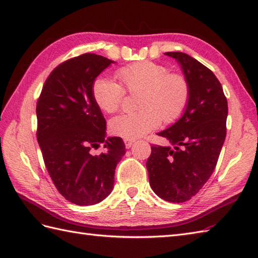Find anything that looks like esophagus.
<instances>
[{
    "label": "esophagus",
    "instance_id": "obj_1",
    "mask_svg": "<svg viewBox=\"0 0 258 258\" xmlns=\"http://www.w3.org/2000/svg\"><path fill=\"white\" fill-rule=\"evenodd\" d=\"M133 143H134L133 140H128V139H125V140H124V144H125L126 149H130V147L133 145Z\"/></svg>",
    "mask_w": 258,
    "mask_h": 258
}]
</instances>
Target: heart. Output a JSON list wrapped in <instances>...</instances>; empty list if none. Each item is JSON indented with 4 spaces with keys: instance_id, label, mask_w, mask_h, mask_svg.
<instances>
[{
    "instance_id": "obj_1",
    "label": "heart",
    "mask_w": 258,
    "mask_h": 258,
    "mask_svg": "<svg viewBox=\"0 0 258 258\" xmlns=\"http://www.w3.org/2000/svg\"><path fill=\"white\" fill-rule=\"evenodd\" d=\"M120 84L105 76L93 82L92 95L103 112L112 114L122 105L126 90L139 93V111L111 119L109 131L123 139L135 140L157 128L163 119L172 124L182 116L188 105L190 87L187 80L177 73H169L164 65L151 61L130 64L116 71Z\"/></svg>"
}]
</instances>
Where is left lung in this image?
<instances>
[{
	"label": "left lung",
	"instance_id": "8db88e82",
	"mask_svg": "<svg viewBox=\"0 0 258 258\" xmlns=\"http://www.w3.org/2000/svg\"><path fill=\"white\" fill-rule=\"evenodd\" d=\"M165 55L180 65L190 96L182 117L157 134L172 145H153L146 168L157 196L183 203L199 193L216 167L226 138L228 107L220 81L210 69L182 52Z\"/></svg>",
	"mask_w": 258,
	"mask_h": 258
}]
</instances>
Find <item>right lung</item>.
<instances>
[{
	"label": "right lung",
	"instance_id": "add662e5",
	"mask_svg": "<svg viewBox=\"0 0 258 258\" xmlns=\"http://www.w3.org/2000/svg\"><path fill=\"white\" fill-rule=\"evenodd\" d=\"M112 63L93 53L70 58L52 71L37 100L43 160L58 193L76 205H94L111 194L125 154L122 139H106V120L92 95L93 82ZM101 144L106 151L93 155Z\"/></svg>",
	"mask_w": 258,
	"mask_h": 258
}]
</instances>
